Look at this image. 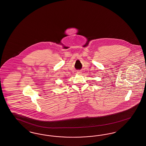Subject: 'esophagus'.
Instances as JSON below:
<instances>
[{
	"instance_id": "1",
	"label": "esophagus",
	"mask_w": 146,
	"mask_h": 146,
	"mask_svg": "<svg viewBox=\"0 0 146 146\" xmlns=\"http://www.w3.org/2000/svg\"><path fill=\"white\" fill-rule=\"evenodd\" d=\"M77 74H81V72H80V71H78V72H77Z\"/></svg>"
}]
</instances>
